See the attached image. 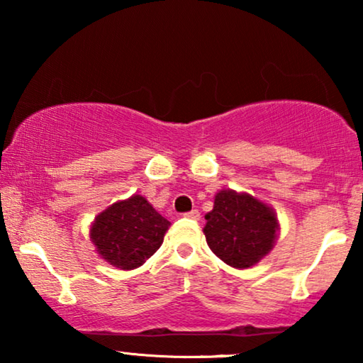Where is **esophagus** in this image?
<instances>
[{
	"label": "esophagus",
	"mask_w": 363,
	"mask_h": 363,
	"mask_svg": "<svg viewBox=\"0 0 363 363\" xmlns=\"http://www.w3.org/2000/svg\"><path fill=\"white\" fill-rule=\"evenodd\" d=\"M185 218H190V220H200V211L191 210L190 213H185Z\"/></svg>",
	"instance_id": "obj_1"
}]
</instances>
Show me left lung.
Instances as JSON below:
<instances>
[{
  "mask_svg": "<svg viewBox=\"0 0 363 363\" xmlns=\"http://www.w3.org/2000/svg\"><path fill=\"white\" fill-rule=\"evenodd\" d=\"M203 228L210 250L228 266L247 269L269 255L279 236L274 208L250 193L220 190Z\"/></svg>",
  "mask_w": 363,
  "mask_h": 363,
  "instance_id": "left-lung-1",
  "label": "left lung"
}]
</instances>
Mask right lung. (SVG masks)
I'll return each mask as SVG.
<instances>
[{"instance_id":"1","label":"right lung","mask_w":363,"mask_h":363,"mask_svg":"<svg viewBox=\"0 0 363 363\" xmlns=\"http://www.w3.org/2000/svg\"><path fill=\"white\" fill-rule=\"evenodd\" d=\"M170 221L145 196L132 195L94 218L89 236L97 255L122 271L140 267L162 246Z\"/></svg>"}]
</instances>
